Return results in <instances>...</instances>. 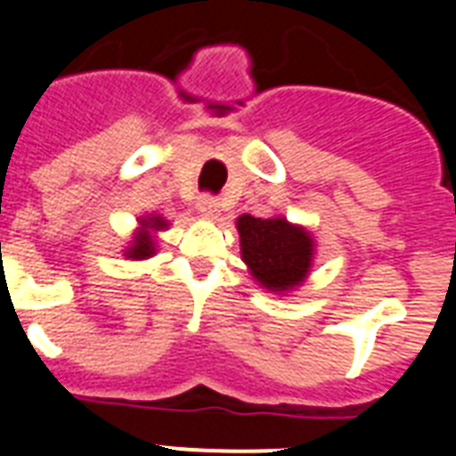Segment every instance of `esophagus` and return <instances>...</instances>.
<instances>
[{
    "label": "esophagus",
    "instance_id": "1",
    "mask_svg": "<svg viewBox=\"0 0 456 456\" xmlns=\"http://www.w3.org/2000/svg\"><path fill=\"white\" fill-rule=\"evenodd\" d=\"M199 212L203 216H216V212H219V200H216V196L203 193L199 199Z\"/></svg>",
    "mask_w": 456,
    "mask_h": 456
}]
</instances>
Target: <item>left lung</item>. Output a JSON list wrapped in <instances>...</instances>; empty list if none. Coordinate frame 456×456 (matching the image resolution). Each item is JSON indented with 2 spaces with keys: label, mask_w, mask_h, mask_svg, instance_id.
Returning <instances> with one entry per match:
<instances>
[{
  "label": "left lung",
  "mask_w": 456,
  "mask_h": 456,
  "mask_svg": "<svg viewBox=\"0 0 456 456\" xmlns=\"http://www.w3.org/2000/svg\"><path fill=\"white\" fill-rule=\"evenodd\" d=\"M241 257L257 283L273 292L299 285L313 260V240L299 225L285 219H256L244 215L237 219Z\"/></svg>",
  "instance_id": "obj_1"
}]
</instances>
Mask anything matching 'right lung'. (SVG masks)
Returning a JSON list of instances; mask_svg holds the SVG:
<instances>
[{
	"label": "right lung",
	"mask_w": 456,
	"mask_h": 456,
	"mask_svg": "<svg viewBox=\"0 0 456 456\" xmlns=\"http://www.w3.org/2000/svg\"><path fill=\"white\" fill-rule=\"evenodd\" d=\"M143 225H146V228H155V231H159V228L167 224H164L159 216H151V219L143 221ZM152 253H155V247H152V237L148 235V231H141L139 235L134 237V244L127 248V257H132V260H143V257H151Z\"/></svg>",
	"instance_id": "add662e5"
}]
</instances>
